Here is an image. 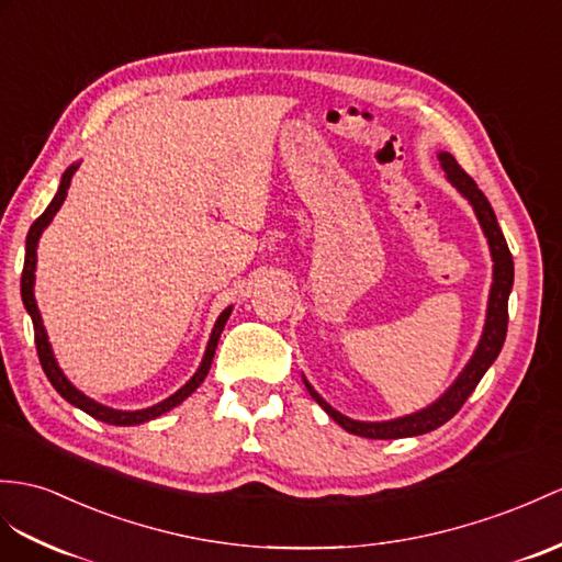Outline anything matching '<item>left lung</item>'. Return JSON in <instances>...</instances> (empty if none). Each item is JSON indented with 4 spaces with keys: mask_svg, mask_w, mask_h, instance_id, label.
I'll list each match as a JSON object with an SVG mask.
<instances>
[{
    "mask_svg": "<svg viewBox=\"0 0 562 562\" xmlns=\"http://www.w3.org/2000/svg\"><path fill=\"white\" fill-rule=\"evenodd\" d=\"M439 161L448 176V181L458 188V193L470 200L472 210L482 224L484 236L488 240V250L491 259H494V283H491V293H488V307H486V324H484V334L482 340L472 355V360L468 367L462 369L460 376L456 379V384L450 386L439 401L431 403L429 407L419 409V413L405 415L398 419H389V422H358L350 419L346 415H340L338 409L328 405L322 395L314 391L307 379L305 386L310 395L317 401L324 413L331 417L336 424H340L346 431L355 436H364V439H405V436H419L439 429L441 424H446L450 417H453L458 409L464 405V401L470 398V393L476 389L479 381L486 374V369L494 364L498 358V352L503 348L505 334H508V297L513 291V277H515V267H513V255L508 250V243L503 238V231L496 222L494 207H491L486 195L476 188L472 178L460 169V164L450 153H439Z\"/></svg>",
    "mask_w": 562,
    "mask_h": 562,
    "instance_id": "1",
    "label": "left lung"
}]
</instances>
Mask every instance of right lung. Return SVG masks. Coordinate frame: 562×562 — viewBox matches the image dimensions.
<instances>
[{"mask_svg":"<svg viewBox=\"0 0 562 562\" xmlns=\"http://www.w3.org/2000/svg\"><path fill=\"white\" fill-rule=\"evenodd\" d=\"M78 167H80V164H71V167H68V169L64 171L57 195H54V200L49 202V207L35 218L31 231H29V238H25V262H23V273H21V297H23L25 310H29L31 319H33L35 346H37L40 364H43L45 374H47V379H49V384H52L54 389H57V393L61 395V398L68 401L71 405H76V407H80V409H83V413H88V415L94 417V419L106 422V424H116V427H133V424H143V422L155 419V417H159V415H164V413H169L171 407L181 405V403L188 398V395L193 393V391L202 384L204 376H207V372H210V367H212L214 350H216V344H218V336H222L224 326H226V322H228V317H231V310H234V307H226L222 314H218V319H216V324H214V328H212L207 350H204V358H202V362H200V367H198V372H195L193 376H190V381H188L186 386H181L173 395H169L167 401H161V403H157V405H153V407H145V409H114V407H106V405H102V403H98V401L88 398L86 393H80V391L71 384V381H68V379L64 376V372L59 369L57 360H54V352H52V346H49V340H47V331H45V326H43V317H40V310H37V303H35V293H33V285H35V262H37V240H40V236H43V231L49 226L54 214H57L59 207L64 204L66 193H68V186H71V178H74V173L78 171Z\"/></svg>","mask_w":562,"mask_h":562,"instance_id":"obj_1","label":"right lung"}]
</instances>
